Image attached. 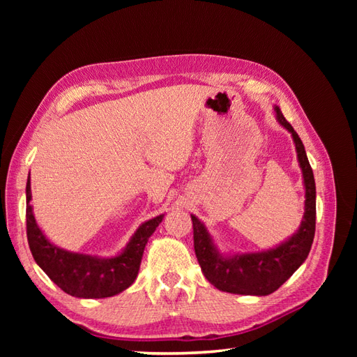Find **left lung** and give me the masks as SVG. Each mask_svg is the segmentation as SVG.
Listing matches in <instances>:
<instances>
[{
	"label": "left lung",
	"mask_w": 357,
	"mask_h": 357,
	"mask_svg": "<svg viewBox=\"0 0 357 357\" xmlns=\"http://www.w3.org/2000/svg\"><path fill=\"white\" fill-rule=\"evenodd\" d=\"M278 123L290 132L296 149L302 181L305 189L304 215L298 231L283 243L261 252L222 253L207 226L197 215L193 222V245L205 278L222 291L235 295L266 296L273 294L305 262L316 231V183L299 135L274 105Z\"/></svg>",
	"instance_id": "left-lung-1"
}]
</instances>
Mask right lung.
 Listing matches in <instances>:
<instances>
[{"instance_id":"1","label":"right lung","mask_w":357,"mask_h":357,"mask_svg":"<svg viewBox=\"0 0 357 357\" xmlns=\"http://www.w3.org/2000/svg\"><path fill=\"white\" fill-rule=\"evenodd\" d=\"M31 178L26 181V235L32 257L47 277L66 294L100 299L119 295L138 275L146 244L165 214L138 226L121 253L110 257L75 253L50 243L38 226L31 205Z\"/></svg>"}]
</instances>
